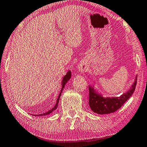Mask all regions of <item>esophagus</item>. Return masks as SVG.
Listing matches in <instances>:
<instances>
[{
  "instance_id": "esophagus-1",
  "label": "esophagus",
  "mask_w": 147,
  "mask_h": 147,
  "mask_svg": "<svg viewBox=\"0 0 147 147\" xmlns=\"http://www.w3.org/2000/svg\"><path fill=\"white\" fill-rule=\"evenodd\" d=\"M87 69V66L84 63H80L79 64V70L81 72L85 71Z\"/></svg>"
}]
</instances>
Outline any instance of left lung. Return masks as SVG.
<instances>
[{"label":"left lung","mask_w":147,"mask_h":147,"mask_svg":"<svg viewBox=\"0 0 147 147\" xmlns=\"http://www.w3.org/2000/svg\"><path fill=\"white\" fill-rule=\"evenodd\" d=\"M137 78L136 76L134 82L128 90L120 96L104 97L95 88V81L92 85L89 84V105L91 110L100 115L111 114L116 111L132 96L137 83Z\"/></svg>","instance_id":"1"}]
</instances>
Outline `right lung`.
Wrapping results in <instances>:
<instances>
[{
  "instance_id": "add662e5",
  "label": "right lung",
  "mask_w": 147,
  "mask_h": 147,
  "mask_svg": "<svg viewBox=\"0 0 147 147\" xmlns=\"http://www.w3.org/2000/svg\"><path fill=\"white\" fill-rule=\"evenodd\" d=\"M71 78V70H68V71L67 72L65 76H64L63 77V80H62V82H61V92L60 93H59V96L57 97V99L56 101V103L55 105H54V107L52 108V109H50V110H48V111H47L45 113H44V114H33V116H44V115H49L50 114L51 112H53L54 110H55L57 109V105H58V103H59V99H60V97L61 96V94H62V92H63V89H64V86H65L66 83L68 82L69 79H70Z\"/></svg>"
}]
</instances>
